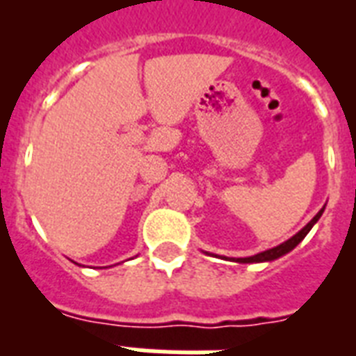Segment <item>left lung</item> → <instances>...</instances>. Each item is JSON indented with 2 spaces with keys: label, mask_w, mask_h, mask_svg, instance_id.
Instances as JSON below:
<instances>
[{
  "label": "left lung",
  "mask_w": 356,
  "mask_h": 356,
  "mask_svg": "<svg viewBox=\"0 0 356 356\" xmlns=\"http://www.w3.org/2000/svg\"><path fill=\"white\" fill-rule=\"evenodd\" d=\"M323 209L325 208L319 209L312 221L308 222L307 227L302 228V230H299V232H297L293 238L288 239V241H284V243L277 245V247H273V249H269V250H264V252H258V254H254V256H247V258H236V260L232 258V260L239 261V264H260V261H273V260H277V258H280V256L288 254V252L296 249L297 245L301 243L302 239H305V236H307V234L312 230V227L319 221V217H321V213H323Z\"/></svg>",
  "instance_id": "left-lung-1"
}]
</instances>
